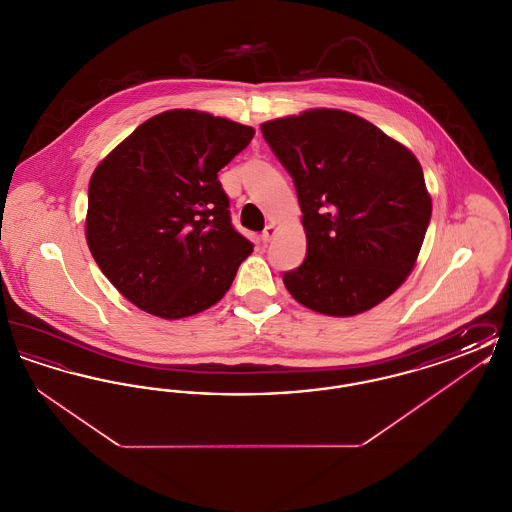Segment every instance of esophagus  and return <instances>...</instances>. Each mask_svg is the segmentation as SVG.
<instances>
[{
  "mask_svg": "<svg viewBox=\"0 0 512 512\" xmlns=\"http://www.w3.org/2000/svg\"><path fill=\"white\" fill-rule=\"evenodd\" d=\"M276 232H278V226H276V224H267L265 232L261 234V240H263V242H270V240L276 236Z\"/></svg>",
  "mask_w": 512,
  "mask_h": 512,
  "instance_id": "obj_1",
  "label": "esophagus"
}]
</instances>
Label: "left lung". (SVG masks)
<instances>
[{
  "label": "left lung",
  "instance_id": "8db88e82",
  "mask_svg": "<svg viewBox=\"0 0 512 512\" xmlns=\"http://www.w3.org/2000/svg\"><path fill=\"white\" fill-rule=\"evenodd\" d=\"M261 132L292 174L307 236L286 290L328 317H355L388 299L413 272L432 217L413 151L363 117L326 107L263 122Z\"/></svg>",
  "mask_w": 512,
  "mask_h": 512
}]
</instances>
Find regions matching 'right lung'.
I'll list each match as a JSON object with an SVG mask.
<instances>
[{"label":"right lung","instance_id":"1","mask_svg":"<svg viewBox=\"0 0 512 512\" xmlns=\"http://www.w3.org/2000/svg\"><path fill=\"white\" fill-rule=\"evenodd\" d=\"M255 130L197 109L142 122L90 178L86 242L109 282L138 309L192 317L230 290L253 245L230 224L217 172Z\"/></svg>","mask_w":512,"mask_h":512}]
</instances>
